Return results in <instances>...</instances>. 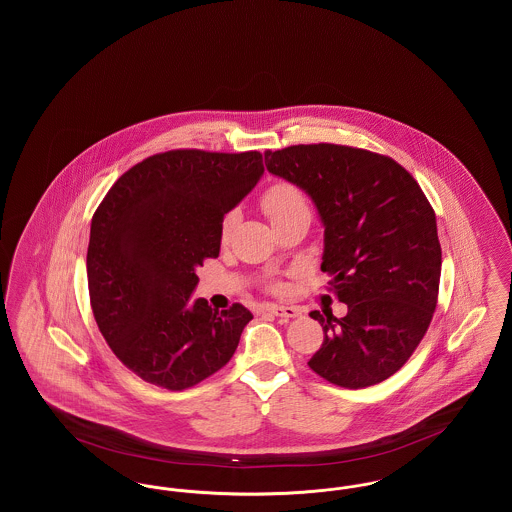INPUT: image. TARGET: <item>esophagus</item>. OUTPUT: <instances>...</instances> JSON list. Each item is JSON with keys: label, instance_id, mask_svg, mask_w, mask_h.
Returning a JSON list of instances; mask_svg holds the SVG:
<instances>
[{"label": "esophagus", "instance_id": "obj_1", "mask_svg": "<svg viewBox=\"0 0 512 512\" xmlns=\"http://www.w3.org/2000/svg\"><path fill=\"white\" fill-rule=\"evenodd\" d=\"M267 311L270 315L284 318V320H290V318L299 317V315H301V309L288 307V305H267Z\"/></svg>", "mask_w": 512, "mask_h": 512}]
</instances>
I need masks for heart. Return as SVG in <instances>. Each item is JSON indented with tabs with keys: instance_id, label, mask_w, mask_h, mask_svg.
Segmentation results:
<instances>
[{
	"instance_id": "obj_1",
	"label": "heart",
	"mask_w": 512,
	"mask_h": 512,
	"mask_svg": "<svg viewBox=\"0 0 512 512\" xmlns=\"http://www.w3.org/2000/svg\"><path fill=\"white\" fill-rule=\"evenodd\" d=\"M261 205L272 224H278L280 220L288 219L297 213H309V205L301 194V190L290 182H274L272 186H268L267 192L261 197ZM236 220H238L236 211H228L222 217L220 220V238L222 240L230 238ZM272 290L278 292V290H282V286L274 284Z\"/></svg>"
}]
</instances>
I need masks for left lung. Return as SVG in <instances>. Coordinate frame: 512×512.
<instances>
[{
	"label": "left lung",
	"mask_w": 512,
	"mask_h": 512,
	"mask_svg": "<svg viewBox=\"0 0 512 512\" xmlns=\"http://www.w3.org/2000/svg\"><path fill=\"white\" fill-rule=\"evenodd\" d=\"M267 171L311 195L324 224L320 268L347 315L313 311L324 341L309 366L359 390L409 361L438 305L436 213L413 174L388 155L336 144L265 151Z\"/></svg>",
	"instance_id": "8db88e82"
}]
</instances>
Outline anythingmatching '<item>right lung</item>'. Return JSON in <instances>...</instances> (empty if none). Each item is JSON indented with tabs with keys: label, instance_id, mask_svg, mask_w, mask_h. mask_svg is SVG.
Segmentation results:
<instances>
[{
	"label": "right lung",
	"instance_id": "right-lung-1",
	"mask_svg": "<svg viewBox=\"0 0 512 512\" xmlns=\"http://www.w3.org/2000/svg\"><path fill=\"white\" fill-rule=\"evenodd\" d=\"M259 151L171 149L124 172L99 203L86 257L99 332L153 386L194 388L226 365L253 315L190 301L219 257L220 220L263 176Z\"/></svg>",
	"mask_w": 512,
	"mask_h": 512
}]
</instances>
